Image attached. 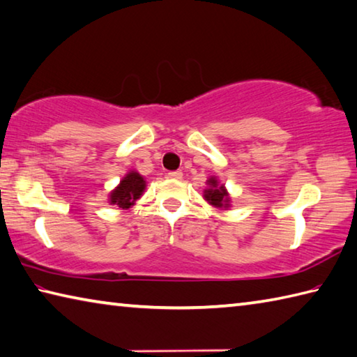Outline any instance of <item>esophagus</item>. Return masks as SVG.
Here are the masks:
<instances>
[{"mask_svg": "<svg viewBox=\"0 0 357 357\" xmlns=\"http://www.w3.org/2000/svg\"><path fill=\"white\" fill-rule=\"evenodd\" d=\"M168 178H172V179H181V178H183V172H181V170L170 172V173H168Z\"/></svg>", "mask_w": 357, "mask_h": 357, "instance_id": "34e87169", "label": "esophagus"}]
</instances>
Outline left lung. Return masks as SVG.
<instances>
[{"label":"left lung","instance_id":"left-lung-1","mask_svg":"<svg viewBox=\"0 0 357 357\" xmlns=\"http://www.w3.org/2000/svg\"><path fill=\"white\" fill-rule=\"evenodd\" d=\"M209 185L211 189L204 190V198L209 201L212 206H217V207H228L229 204V197H228V192L225 190L223 185H218L217 179L215 178H211L209 179Z\"/></svg>","mask_w":357,"mask_h":357}]
</instances>
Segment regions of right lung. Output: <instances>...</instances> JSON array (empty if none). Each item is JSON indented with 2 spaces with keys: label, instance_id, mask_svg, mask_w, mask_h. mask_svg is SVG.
<instances>
[{
  "label": "right lung",
  "instance_id": "add662e5",
  "mask_svg": "<svg viewBox=\"0 0 357 357\" xmlns=\"http://www.w3.org/2000/svg\"><path fill=\"white\" fill-rule=\"evenodd\" d=\"M145 190V181L139 173H128L120 185L111 193V203L119 204V207L128 209L134 204V201L140 198L142 192Z\"/></svg>",
  "mask_w": 357,
  "mask_h": 357
}]
</instances>
